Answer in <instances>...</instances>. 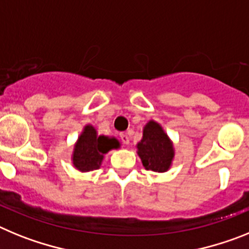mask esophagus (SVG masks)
Returning a JSON list of instances; mask_svg holds the SVG:
<instances>
[{"label": "esophagus", "instance_id": "esophagus-1", "mask_svg": "<svg viewBox=\"0 0 249 249\" xmlns=\"http://www.w3.org/2000/svg\"><path fill=\"white\" fill-rule=\"evenodd\" d=\"M120 139H122V142H124L125 145H127V144H129V142H130V138H129V135H127V134H120Z\"/></svg>", "mask_w": 249, "mask_h": 249}]
</instances>
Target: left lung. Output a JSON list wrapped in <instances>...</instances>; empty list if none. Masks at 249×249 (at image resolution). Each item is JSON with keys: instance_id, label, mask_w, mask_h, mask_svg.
I'll return each instance as SVG.
<instances>
[{"instance_id": "obj_1", "label": "left lung", "mask_w": 249, "mask_h": 249, "mask_svg": "<svg viewBox=\"0 0 249 249\" xmlns=\"http://www.w3.org/2000/svg\"><path fill=\"white\" fill-rule=\"evenodd\" d=\"M138 155L146 170L164 173L169 169L174 158L173 142L163 127L154 120L144 126L142 139L138 142Z\"/></svg>"}]
</instances>
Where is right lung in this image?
Masks as SVG:
<instances>
[{"mask_svg": "<svg viewBox=\"0 0 249 249\" xmlns=\"http://www.w3.org/2000/svg\"><path fill=\"white\" fill-rule=\"evenodd\" d=\"M120 146L119 140L98 135L92 125H86L73 146L72 164L80 172H90L100 168L104 154Z\"/></svg>", "mask_w": 249, "mask_h": 249, "instance_id": "right-lung-1", "label": "right lung"}]
</instances>
